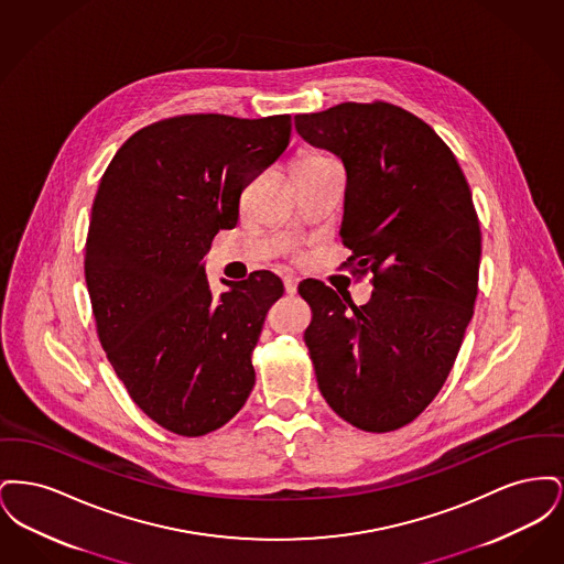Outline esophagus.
I'll use <instances>...</instances> for the list:
<instances>
[{
  "mask_svg": "<svg viewBox=\"0 0 564 564\" xmlns=\"http://www.w3.org/2000/svg\"><path fill=\"white\" fill-rule=\"evenodd\" d=\"M283 285H285V294L294 295L297 290V279L288 274V276H283Z\"/></svg>",
  "mask_w": 564,
  "mask_h": 564,
  "instance_id": "esophagus-1",
  "label": "esophagus"
}]
</instances>
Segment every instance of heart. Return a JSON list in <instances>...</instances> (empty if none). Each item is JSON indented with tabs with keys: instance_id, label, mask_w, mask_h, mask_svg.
Here are the masks:
<instances>
[{
	"instance_id": "1",
	"label": "heart",
	"mask_w": 564,
	"mask_h": 564,
	"mask_svg": "<svg viewBox=\"0 0 564 564\" xmlns=\"http://www.w3.org/2000/svg\"><path fill=\"white\" fill-rule=\"evenodd\" d=\"M329 159L327 156H322V154H304V156H300L297 161L294 162L295 166H315V164H329Z\"/></svg>"
}]
</instances>
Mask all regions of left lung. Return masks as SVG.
Wrapping results in <instances>:
<instances>
[{"instance_id": "8db88e82", "label": "left lung", "mask_w": 564, "mask_h": 564, "mask_svg": "<svg viewBox=\"0 0 564 564\" xmlns=\"http://www.w3.org/2000/svg\"><path fill=\"white\" fill-rule=\"evenodd\" d=\"M294 122L345 164V267L375 274L364 306L315 279L297 285L319 391L357 430H400L440 393L474 315L482 235L471 189L440 134L398 106L349 101Z\"/></svg>"}]
</instances>
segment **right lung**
<instances>
[{
	"mask_svg": "<svg viewBox=\"0 0 564 564\" xmlns=\"http://www.w3.org/2000/svg\"><path fill=\"white\" fill-rule=\"evenodd\" d=\"M290 134L288 113L175 116L129 137L101 177L84 251L97 334L131 400L177 435L219 430L253 389L251 352L283 283L256 270L214 297L203 256Z\"/></svg>",
	"mask_w": 564,
	"mask_h": 564,
	"instance_id": "right-lung-1",
	"label": "right lung"
}]
</instances>
